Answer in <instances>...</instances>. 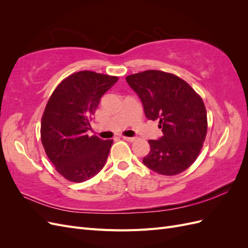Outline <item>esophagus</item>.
<instances>
[{
	"mask_svg": "<svg viewBox=\"0 0 248 248\" xmlns=\"http://www.w3.org/2000/svg\"><path fill=\"white\" fill-rule=\"evenodd\" d=\"M123 139L125 140H127V141H134L137 140V138L136 137H133V138H129V137H123Z\"/></svg>",
	"mask_w": 248,
	"mask_h": 248,
	"instance_id": "34e87169",
	"label": "esophagus"
}]
</instances>
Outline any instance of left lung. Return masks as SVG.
Wrapping results in <instances>:
<instances>
[{"label":"left lung","mask_w":248,"mask_h":248,"mask_svg":"<svg viewBox=\"0 0 248 248\" xmlns=\"http://www.w3.org/2000/svg\"><path fill=\"white\" fill-rule=\"evenodd\" d=\"M138 94L147 119L158 120L163 136L149 140L145 166L174 176L196 161L207 134V111L201 96L175 74L146 70L126 78Z\"/></svg>","instance_id":"left-lung-1"}]
</instances>
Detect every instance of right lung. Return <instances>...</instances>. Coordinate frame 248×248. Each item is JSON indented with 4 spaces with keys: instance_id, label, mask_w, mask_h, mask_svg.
Returning a JSON list of instances; mask_svg holds the SVG:
<instances>
[{
    "instance_id": "obj_1",
    "label": "right lung",
    "mask_w": 248,
    "mask_h": 248,
    "mask_svg": "<svg viewBox=\"0 0 248 248\" xmlns=\"http://www.w3.org/2000/svg\"><path fill=\"white\" fill-rule=\"evenodd\" d=\"M117 77L79 71L52 92L41 119V141L57 171L71 182H84L102 170L112 140L89 137L90 121L102 95Z\"/></svg>"
}]
</instances>
